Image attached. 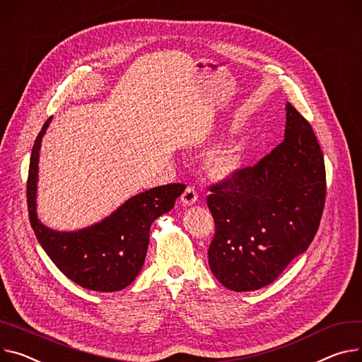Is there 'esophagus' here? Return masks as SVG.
Returning <instances> with one entry per match:
<instances>
[{"mask_svg":"<svg viewBox=\"0 0 362 362\" xmlns=\"http://www.w3.org/2000/svg\"><path fill=\"white\" fill-rule=\"evenodd\" d=\"M197 199H199V194L194 191V188L187 187L185 191L182 192V196H181V204L185 206V207H189L192 204H196Z\"/></svg>","mask_w":362,"mask_h":362,"instance_id":"esophagus-1","label":"esophagus"}]
</instances>
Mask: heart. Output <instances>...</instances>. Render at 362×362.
I'll return each mask as SVG.
<instances>
[{
	"label": "heart",
	"mask_w": 362,
	"mask_h": 362,
	"mask_svg": "<svg viewBox=\"0 0 362 362\" xmlns=\"http://www.w3.org/2000/svg\"><path fill=\"white\" fill-rule=\"evenodd\" d=\"M246 152L239 144H228L213 151L206 160V171L214 180L236 177L246 166Z\"/></svg>",
	"instance_id": "heart-1"
}]
</instances>
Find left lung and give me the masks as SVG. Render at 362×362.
<instances>
[{
    "mask_svg": "<svg viewBox=\"0 0 362 362\" xmlns=\"http://www.w3.org/2000/svg\"><path fill=\"white\" fill-rule=\"evenodd\" d=\"M284 141L255 166L210 187L216 233L209 265L232 291L275 281L312 243L325 207L326 174L317 139L286 104Z\"/></svg>",
    "mask_w": 362,
    "mask_h": 362,
    "instance_id": "8db88e82",
    "label": "left lung"
}]
</instances>
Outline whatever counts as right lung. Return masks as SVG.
<instances>
[{"instance_id": "obj_1", "label": "right lung", "mask_w": 362, "mask_h": 362, "mask_svg": "<svg viewBox=\"0 0 362 362\" xmlns=\"http://www.w3.org/2000/svg\"><path fill=\"white\" fill-rule=\"evenodd\" d=\"M52 122L37 134L27 180V207L35 235L53 264L82 288L113 293L126 288L141 272L153 221L173 210L184 184L160 185L127 199L97 223L78 230H54L37 217V180L42 139Z\"/></svg>"}]
</instances>
